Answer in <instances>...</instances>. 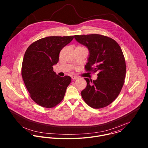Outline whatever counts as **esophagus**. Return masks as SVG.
<instances>
[{"label":"esophagus","instance_id":"34e87169","mask_svg":"<svg viewBox=\"0 0 148 148\" xmlns=\"http://www.w3.org/2000/svg\"><path fill=\"white\" fill-rule=\"evenodd\" d=\"M72 79L73 80H76V79H78V77L77 76H72Z\"/></svg>","mask_w":148,"mask_h":148}]
</instances>
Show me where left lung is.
<instances>
[{"label":"left lung","mask_w":148,"mask_h":148,"mask_svg":"<svg viewBox=\"0 0 148 148\" xmlns=\"http://www.w3.org/2000/svg\"><path fill=\"white\" fill-rule=\"evenodd\" d=\"M74 38L89 50L86 71L99 72L96 80L85 78L87 85L82 91V98L93 108L106 107L117 98L124 83L126 64L121 48L113 39L99 34Z\"/></svg>","instance_id":"left-lung-1"}]
</instances>
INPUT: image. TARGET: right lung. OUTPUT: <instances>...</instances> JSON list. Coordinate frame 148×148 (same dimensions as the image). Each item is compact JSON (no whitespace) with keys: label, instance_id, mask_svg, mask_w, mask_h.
<instances>
[{"label":"right lung","instance_id":"1","mask_svg":"<svg viewBox=\"0 0 148 148\" xmlns=\"http://www.w3.org/2000/svg\"><path fill=\"white\" fill-rule=\"evenodd\" d=\"M74 36H48L31 44L27 49L21 76L31 98L38 105L50 108L64 99L71 77H60L53 71L61 50Z\"/></svg>","mask_w":148,"mask_h":148}]
</instances>
